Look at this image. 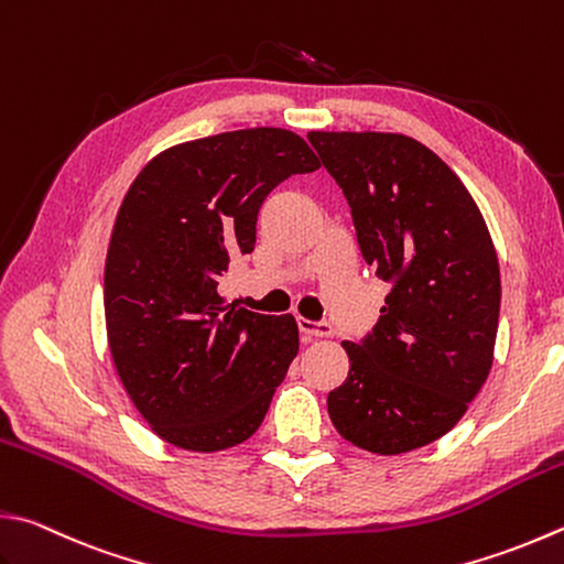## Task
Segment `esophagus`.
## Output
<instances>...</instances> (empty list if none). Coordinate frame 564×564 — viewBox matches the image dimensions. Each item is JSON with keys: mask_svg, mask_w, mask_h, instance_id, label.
I'll return each mask as SVG.
<instances>
[{"mask_svg": "<svg viewBox=\"0 0 564 564\" xmlns=\"http://www.w3.org/2000/svg\"><path fill=\"white\" fill-rule=\"evenodd\" d=\"M300 332L304 334V336H310V338H328V336H334V326L328 324V322H310V318H304V316H300Z\"/></svg>", "mask_w": 564, "mask_h": 564, "instance_id": "1", "label": "esophagus"}]
</instances>
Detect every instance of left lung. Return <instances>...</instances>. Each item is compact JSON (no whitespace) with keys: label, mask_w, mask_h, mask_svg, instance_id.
Masks as SVG:
<instances>
[{"label":"left lung","mask_w":564,"mask_h":564,"mask_svg":"<svg viewBox=\"0 0 564 564\" xmlns=\"http://www.w3.org/2000/svg\"><path fill=\"white\" fill-rule=\"evenodd\" d=\"M354 216L364 260L390 294L350 368L328 392L344 440L405 454L464 417L488 378L501 272L479 206L427 147L392 132H310Z\"/></svg>","instance_id":"1"}]
</instances>
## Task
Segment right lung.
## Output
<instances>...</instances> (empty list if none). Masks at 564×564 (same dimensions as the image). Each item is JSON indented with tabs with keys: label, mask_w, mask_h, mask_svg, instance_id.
<instances>
[{
	"label": "right lung",
	"mask_w": 564,
	"mask_h": 564,
	"mask_svg": "<svg viewBox=\"0 0 564 564\" xmlns=\"http://www.w3.org/2000/svg\"><path fill=\"white\" fill-rule=\"evenodd\" d=\"M318 166L300 134L252 127L169 147L124 194L105 260L108 344L134 408L174 447H236L268 414L300 328L226 304L218 284L254 250L270 191Z\"/></svg>",
	"instance_id": "add662e5"
}]
</instances>
